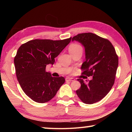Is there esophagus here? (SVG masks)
<instances>
[{
    "mask_svg": "<svg viewBox=\"0 0 132 132\" xmlns=\"http://www.w3.org/2000/svg\"><path fill=\"white\" fill-rule=\"evenodd\" d=\"M74 79H73V78H66V81H70V82H71V81H74Z\"/></svg>",
    "mask_w": 132,
    "mask_h": 132,
    "instance_id": "obj_1",
    "label": "esophagus"
}]
</instances>
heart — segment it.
<instances>
[{"label": "heart", "instance_id": "heart-1", "mask_svg": "<svg viewBox=\"0 0 132 132\" xmlns=\"http://www.w3.org/2000/svg\"><path fill=\"white\" fill-rule=\"evenodd\" d=\"M69 52H76L77 50H82V48L80 45L77 44H71L69 48Z\"/></svg>", "mask_w": 132, "mask_h": 132}]
</instances>
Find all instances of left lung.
Wrapping results in <instances>:
<instances>
[{"mask_svg": "<svg viewBox=\"0 0 132 132\" xmlns=\"http://www.w3.org/2000/svg\"><path fill=\"white\" fill-rule=\"evenodd\" d=\"M76 41L84 46L86 61L82 64L83 74L93 76L92 79L80 83L76 93L85 104H91L104 97L114 84L119 60L115 49L111 42L92 33H81L74 36Z\"/></svg>", "mask_w": 132, "mask_h": 132, "instance_id": "1", "label": "left lung"}]
</instances>
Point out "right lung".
Returning <instances> with one entry per match:
<instances>
[{"instance_id":"add662e5","label":"right lung","mask_w":132,"mask_h":132,"mask_svg":"<svg viewBox=\"0 0 132 132\" xmlns=\"http://www.w3.org/2000/svg\"><path fill=\"white\" fill-rule=\"evenodd\" d=\"M71 38L63 40H33L21 45L14 58L17 79L23 91L35 102L44 103L54 97L65 82L63 77H52L46 72L54 64Z\"/></svg>"}]
</instances>
